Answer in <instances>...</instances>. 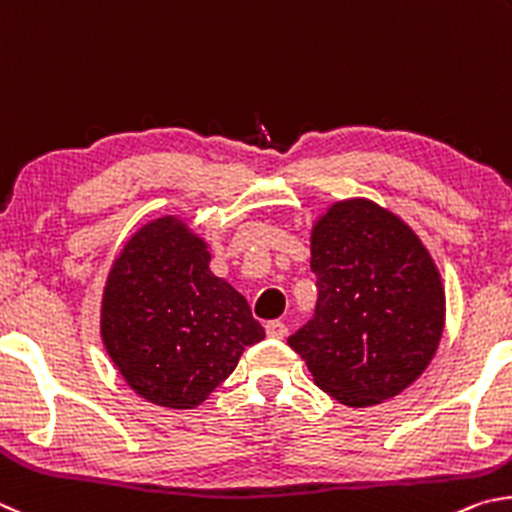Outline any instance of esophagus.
<instances>
[{
	"instance_id": "esophagus-1",
	"label": "esophagus",
	"mask_w": 512,
	"mask_h": 512,
	"mask_svg": "<svg viewBox=\"0 0 512 512\" xmlns=\"http://www.w3.org/2000/svg\"><path fill=\"white\" fill-rule=\"evenodd\" d=\"M265 333H267V337H272V339H283L285 335H288V326H285L283 321H267Z\"/></svg>"
}]
</instances>
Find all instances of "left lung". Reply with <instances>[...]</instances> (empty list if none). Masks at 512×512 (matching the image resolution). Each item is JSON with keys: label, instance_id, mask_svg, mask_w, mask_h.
Instances as JSON below:
<instances>
[{"label": "left lung", "instance_id": "1", "mask_svg": "<svg viewBox=\"0 0 512 512\" xmlns=\"http://www.w3.org/2000/svg\"><path fill=\"white\" fill-rule=\"evenodd\" d=\"M319 299L288 344L328 396L378 405L427 369L445 326V292L423 242L396 213L344 200L312 227Z\"/></svg>", "mask_w": 512, "mask_h": 512}]
</instances>
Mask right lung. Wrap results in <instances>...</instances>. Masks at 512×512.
I'll return each instance as SVG.
<instances>
[{
	"mask_svg": "<svg viewBox=\"0 0 512 512\" xmlns=\"http://www.w3.org/2000/svg\"><path fill=\"white\" fill-rule=\"evenodd\" d=\"M209 261L206 242L166 215L134 233L107 276L103 344L125 382L159 407H197L265 337Z\"/></svg>",
	"mask_w": 512,
	"mask_h": 512,
	"instance_id": "add662e5",
	"label": "right lung"
}]
</instances>
